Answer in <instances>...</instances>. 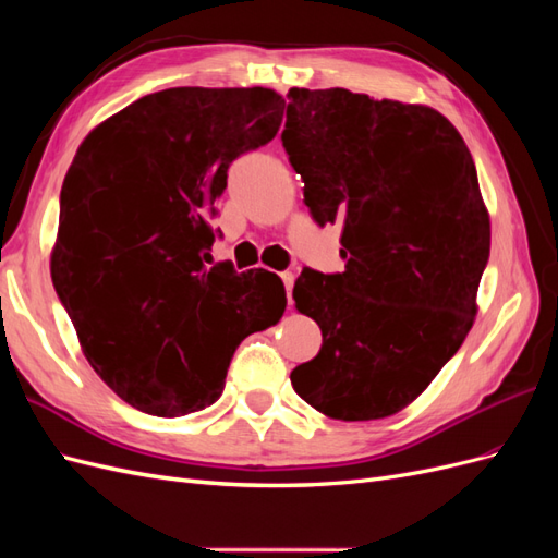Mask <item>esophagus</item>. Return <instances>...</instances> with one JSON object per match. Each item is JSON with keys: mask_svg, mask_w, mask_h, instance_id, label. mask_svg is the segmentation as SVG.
<instances>
[{"mask_svg": "<svg viewBox=\"0 0 558 558\" xmlns=\"http://www.w3.org/2000/svg\"><path fill=\"white\" fill-rule=\"evenodd\" d=\"M281 281H283V286H286V298H289V302H291V291H293L295 275H293V272H281Z\"/></svg>", "mask_w": 558, "mask_h": 558, "instance_id": "esophagus-1", "label": "esophagus"}]
</instances>
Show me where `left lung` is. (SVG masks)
Segmentation results:
<instances>
[{
  "label": "left lung",
  "mask_w": 558,
  "mask_h": 558,
  "mask_svg": "<svg viewBox=\"0 0 558 558\" xmlns=\"http://www.w3.org/2000/svg\"><path fill=\"white\" fill-rule=\"evenodd\" d=\"M281 142L318 226H342L344 272L305 267L293 298L324 344L295 393L373 421L426 391L475 324L492 223L470 150L424 105L344 88L289 90Z\"/></svg>",
  "instance_id": "1"
}]
</instances>
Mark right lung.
<instances>
[{"mask_svg": "<svg viewBox=\"0 0 558 558\" xmlns=\"http://www.w3.org/2000/svg\"><path fill=\"white\" fill-rule=\"evenodd\" d=\"M283 105L269 88H167L99 123L66 170L50 277L88 363L140 412L209 408L234 349L286 310L275 272L205 265L228 167L275 140Z\"/></svg>", "mask_w": 558, "mask_h": 558, "instance_id": "add662e5", "label": "right lung"}]
</instances>
